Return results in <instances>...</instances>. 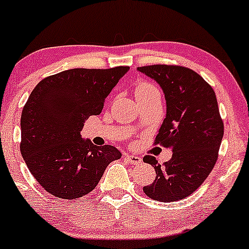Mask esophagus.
<instances>
[{"label":"esophagus","mask_w":249,"mask_h":249,"mask_svg":"<svg viewBox=\"0 0 249 249\" xmlns=\"http://www.w3.org/2000/svg\"><path fill=\"white\" fill-rule=\"evenodd\" d=\"M124 157H125V160H128V162L132 163V164H135V165H138V164L142 163V158L138 157V156H134V155H125Z\"/></svg>","instance_id":"1"}]
</instances>
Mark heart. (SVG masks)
<instances>
[{"mask_svg":"<svg viewBox=\"0 0 249 249\" xmlns=\"http://www.w3.org/2000/svg\"><path fill=\"white\" fill-rule=\"evenodd\" d=\"M134 93L137 101H142V99L150 98V97L153 96H160L158 87L155 84L150 83V81H140V83H138V85L135 86Z\"/></svg>","mask_w":249,"mask_h":249,"instance_id":"obj_1","label":"heart"}]
</instances>
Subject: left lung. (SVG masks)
<instances>
[{"mask_svg":"<svg viewBox=\"0 0 249 249\" xmlns=\"http://www.w3.org/2000/svg\"><path fill=\"white\" fill-rule=\"evenodd\" d=\"M138 71L157 81L165 94L166 116L155 145L173 150L163 165L153 156L143 157L156 170L143 193L163 202L181 200L201 186L218 158L224 124L216 93L202 76L182 66L152 65Z\"/></svg>","mask_w":249,"mask_h":249,"instance_id":"left-lung-1","label":"left lung"}]
</instances>
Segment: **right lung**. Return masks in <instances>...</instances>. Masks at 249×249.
<instances>
[{"label": "right lung", "mask_w": 249, "mask_h": 249, "mask_svg": "<svg viewBox=\"0 0 249 249\" xmlns=\"http://www.w3.org/2000/svg\"><path fill=\"white\" fill-rule=\"evenodd\" d=\"M129 67L74 68L44 78L21 114L20 151L38 183L56 198L78 199L93 191L121 152L81 138L84 122L102 112L107 94Z\"/></svg>", "instance_id": "add662e5"}]
</instances>
